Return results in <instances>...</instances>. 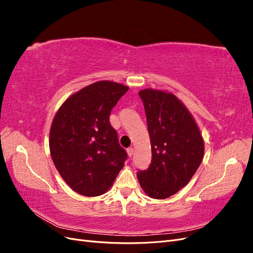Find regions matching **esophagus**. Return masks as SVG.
<instances>
[{
    "mask_svg": "<svg viewBox=\"0 0 253 253\" xmlns=\"http://www.w3.org/2000/svg\"><path fill=\"white\" fill-rule=\"evenodd\" d=\"M126 152H127L128 157H132V156H133V153H134V149H133V148H128V149L126 150Z\"/></svg>",
    "mask_w": 253,
    "mask_h": 253,
    "instance_id": "34e87169",
    "label": "esophagus"
}]
</instances>
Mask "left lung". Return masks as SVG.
Wrapping results in <instances>:
<instances>
[{
  "label": "left lung",
  "instance_id": "1",
  "mask_svg": "<svg viewBox=\"0 0 253 253\" xmlns=\"http://www.w3.org/2000/svg\"><path fill=\"white\" fill-rule=\"evenodd\" d=\"M147 116L152 160L137 172L142 190L165 200L185 187L204 157V139L196 122L179 99L165 90L139 91Z\"/></svg>",
  "mask_w": 253,
  "mask_h": 253
}]
</instances>
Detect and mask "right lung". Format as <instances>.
<instances>
[{
	"instance_id": "add662e5",
	"label": "right lung",
	"mask_w": 253,
	"mask_h": 253,
	"mask_svg": "<svg viewBox=\"0 0 253 253\" xmlns=\"http://www.w3.org/2000/svg\"><path fill=\"white\" fill-rule=\"evenodd\" d=\"M128 87L98 81L68 97L52 120L49 149L61 177L75 192L99 196L108 191L127 157L111 111Z\"/></svg>"
}]
</instances>
